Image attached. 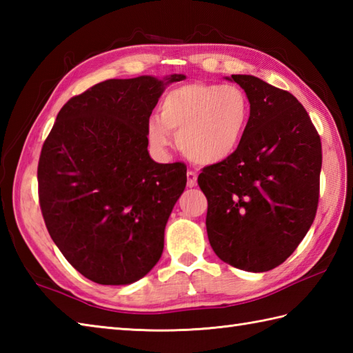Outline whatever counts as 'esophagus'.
Listing matches in <instances>:
<instances>
[{"instance_id":"1","label":"esophagus","mask_w":353,"mask_h":353,"mask_svg":"<svg viewBox=\"0 0 353 353\" xmlns=\"http://www.w3.org/2000/svg\"><path fill=\"white\" fill-rule=\"evenodd\" d=\"M186 179H188V181H186V185L190 186V188H192V186H196L197 185V172L196 171H188L186 172Z\"/></svg>"}]
</instances>
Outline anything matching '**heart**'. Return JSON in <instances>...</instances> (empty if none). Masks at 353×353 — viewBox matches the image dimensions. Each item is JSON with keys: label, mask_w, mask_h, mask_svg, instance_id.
<instances>
[{"label": "heart", "mask_w": 353, "mask_h": 353, "mask_svg": "<svg viewBox=\"0 0 353 353\" xmlns=\"http://www.w3.org/2000/svg\"><path fill=\"white\" fill-rule=\"evenodd\" d=\"M250 123V101L235 85L186 83L163 97L159 117L148 123L152 144L165 150L172 133L185 156L201 165L226 161L245 137Z\"/></svg>", "instance_id": "b5f03b06"}]
</instances>
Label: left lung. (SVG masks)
Here are the masks:
<instances>
[{
	"instance_id": "8db88e82",
	"label": "left lung",
	"mask_w": 353,
	"mask_h": 353,
	"mask_svg": "<svg viewBox=\"0 0 353 353\" xmlns=\"http://www.w3.org/2000/svg\"><path fill=\"white\" fill-rule=\"evenodd\" d=\"M232 80L250 101V123L234 154L200 172L199 186L216 256L261 273L281 265L316 219L321 142L294 95L253 76Z\"/></svg>"
}]
</instances>
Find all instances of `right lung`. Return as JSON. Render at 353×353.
<instances>
[{
    "label": "right lung",
    "mask_w": 353,
    "mask_h": 353,
    "mask_svg": "<svg viewBox=\"0 0 353 353\" xmlns=\"http://www.w3.org/2000/svg\"><path fill=\"white\" fill-rule=\"evenodd\" d=\"M110 79L57 114L37 165L45 226L66 261L101 285H127L159 261L186 165L148 154V119L165 86L183 80Z\"/></svg>",
    "instance_id": "right-lung-1"
}]
</instances>
